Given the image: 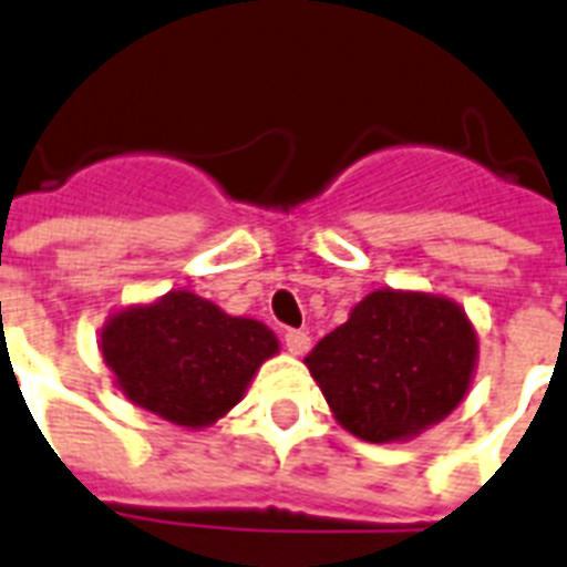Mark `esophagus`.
I'll list each match as a JSON object with an SVG mask.
<instances>
[{
	"label": "esophagus",
	"mask_w": 567,
	"mask_h": 567,
	"mask_svg": "<svg viewBox=\"0 0 567 567\" xmlns=\"http://www.w3.org/2000/svg\"><path fill=\"white\" fill-rule=\"evenodd\" d=\"M285 347H288V353L302 355L311 347L309 332H302V329H288V332H285Z\"/></svg>",
	"instance_id": "34e87169"
}]
</instances>
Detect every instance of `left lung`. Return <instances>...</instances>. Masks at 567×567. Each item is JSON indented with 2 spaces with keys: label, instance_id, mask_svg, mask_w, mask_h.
Wrapping results in <instances>:
<instances>
[{
  "label": "left lung",
  "instance_id": "obj_1",
  "mask_svg": "<svg viewBox=\"0 0 567 567\" xmlns=\"http://www.w3.org/2000/svg\"><path fill=\"white\" fill-rule=\"evenodd\" d=\"M476 336L456 302L373 291L306 355L336 421L373 444L447 417L467 394Z\"/></svg>",
  "mask_w": 567,
  "mask_h": 567
}]
</instances>
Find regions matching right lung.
Wrapping results in <instances>:
<instances>
[{
  "instance_id": "1",
  "label": "right lung",
  "mask_w": 567,
  "mask_h": 567,
  "mask_svg": "<svg viewBox=\"0 0 567 567\" xmlns=\"http://www.w3.org/2000/svg\"><path fill=\"white\" fill-rule=\"evenodd\" d=\"M276 350L265 323L229 318L188 291L120 311L102 332V359L120 391L179 426H208L229 412Z\"/></svg>"
}]
</instances>
